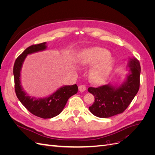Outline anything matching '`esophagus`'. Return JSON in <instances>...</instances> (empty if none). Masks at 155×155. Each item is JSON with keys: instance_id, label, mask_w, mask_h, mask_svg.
<instances>
[{"instance_id": "obj_1", "label": "esophagus", "mask_w": 155, "mask_h": 155, "mask_svg": "<svg viewBox=\"0 0 155 155\" xmlns=\"http://www.w3.org/2000/svg\"><path fill=\"white\" fill-rule=\"evenodd\" d=\"M79 91L80 92H84L86 90V87L83 85H81L79 86Z\"/></svg>"}]
</instances>
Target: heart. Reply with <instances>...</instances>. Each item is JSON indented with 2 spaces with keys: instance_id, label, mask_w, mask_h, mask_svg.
Returning <instances> with one entry per match:
<instances>
[{
  "instance_id": "1",
  "label": "heart",
  "mask_w": 155,
  "mask_h": 155,
  "mask_svg": "<svg viewBox=\"0 0 155 155\" xmlns=\"http://www.w3.org/2000/svg\"><path fill=\"white\" fill-rule=\"evenodd\" d=\"M109 51L104 48L93 47L82 51L80 63L85 65H93L96 63L90 72L92 80L96 83L104 81L110 74L114 61Z\"/></svg>"
}]
</instances>
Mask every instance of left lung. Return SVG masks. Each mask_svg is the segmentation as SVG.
Here are the masks:
<instances>
[{
  "mask_svg": "<svg viewBox=\"0 0 155 155\" xmlns=\"http://www.w3.org/2000/svg\"><path fill=\"white\" fill-rule=\"evenodd\" d=\"M128 73L120 86L108 84L97 88L89 87L94 102L88 107L91 113L99 118H109L121 114L128 107L139 90L141 68L139 61L130 58Z\"/></svg>",
  "mask_w": 155,
  "mask_h": 155,
  "instance_id": "1",
  "label": "left lung"
}]
</instances>
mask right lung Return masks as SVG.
<instances>
[{
	"mask_svg": "<svg viewBox=\"0 0 155 155\" xmlns=\"http://www.w3.org/2000/svg\"><path fill=\"white\" fill-rule=\"evenodd\" d=\"M46 48V42L29 46L17 58L13 66L15 91L18 100L31 114L44 119L51 118L59 115L64 109L68 98L76 94L78 91L76 84L64 85L45 97H32L24 91L21 85V71L26 58L28 55L45 50Z\"/></svg>",
	"mask_w": 155,
	"mask_h": 155,
	"instance_id": "1",
	"label": "right lung"
}]
</instances>
